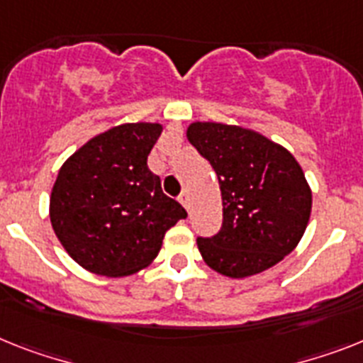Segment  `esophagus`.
I'll list each match as a JSON object with an SVG mask.
<instances>
[{"label": "esophagus", "instance_id": "esophagus-1", "mask_svg": "<svg viewBox=\"0 0 363 363\" xmlns=\"http://www.w3.org/2000/svg\"><path fill=\"white\" fill-rule=\"evenodd\" d=\"M179 199H181V203H182V206H184V208L190 210V196H188V191H182Z\"/></svg>", "mask_w": 363, "mask_h": 363}]
</instances>
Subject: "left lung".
<instances>
[{
	"label": "left lung",
	"mask_w": 363,
	"mask_h": 363,
	"mask_svg": "<svg viewBox=\"0 0 363 363\" xmlns=\"http://www.w3.org/2000/svg\"><path fill=\"white\" fill-rule=\"evenodd\" d=\"M190 144L214 167L223 225L197 247L221 275L243 279L279 264L303 238L312 191L299 162L282 145L236 125L197 121Z\"/></svg>",
	"instance_id": "obj_1"
}]
</instances>
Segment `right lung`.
Returning a JSON list of instances; mask_svg holds the SVG:
<instances>
[{
	"instance_id": "1",
	"label": "right lung",
	"mask_w": 363,
	"mask_h": 363,
	"mask_svg": "<svg viewBox=\"0 0 363 363\" xmlns=\"http://www.w3.org/2000/svg\"><path fill=\"white\" fill-rule=\"evenodd\" d=\"M160 133L158 123L118 125L60 167L51 191V225L84 269L106 277L136 273L157 258L164 234L188 216L147 167Z\"/></svg>"
}]
</instances>
